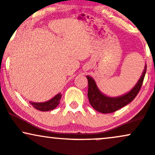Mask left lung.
<instances>
[{"label":"left lung","mask_w":155,"mask_h":155,"mask_svg":"<svg viewBox=\"0 0 155 155\" xmlns=\"http://www.w3.org/2000/svg\"><path fill=\"white\" fill-rule=\"evenodd\" d=\"M146 72H147V64L144 67L140 79H138L135 86L127 93L116 97L108 96L104 94L97 86L95 79L91 76H87L88 81L87 96L90 104L96 111L104 114L113 113L119 109L124 107L131 101H133L134 98L139 93Z\"/></svg>","instance_id":"left-lung-1"}]
</instances>
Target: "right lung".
Instances as JSON below:
<instances>
[{
  "label": "right lung",
  "instance_id": "1",
  "mask_svg": "<svg viewBox=\"0 0 155 155\" xmlns=\"http://www.w3.org/2000/svg\"><path fill=\"white\" fill-rule=\"evenodd\" d=\"M62 98V94L58 93L55 96L53 97L50 100L44 102H34V101H29V103L32 106L34 107L37 110H40V111L46 112L50 111V110H54L57 107L60 103V99Z\"/></svg>",
  "mask_w": 155,
  "mask_h": 155
}]
</instances>
